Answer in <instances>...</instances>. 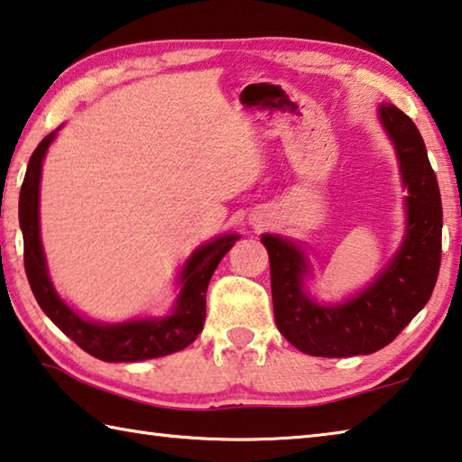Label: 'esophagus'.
I'll return each instance as SVG.
<instances>
[{
    "instance_id": "obj_1",
    "label": "esophagus",
    "mask_w": 462,
    "mask_h": 462,
    "mask_svg": "<svg viewBox=\"0 0 462 462\" xmlns=\"http://www.w3.org/2000/svg\"><path fill=\"white\" fill-rule=\"evenodd\" d=\"M254 226H264V224H263V222H258V224H254Z\"/></svg>"
}]
</instances>
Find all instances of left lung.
Here are the masks:
<instances>
[{"label":"left lung","instance_id":"left-lung-1","mask_svg":"<svg viewBox=\"0 0 462 462\" xmlns=\"http://www.w3.org/2000/svg\"><path fill=\"white\" fill-rule=\"evenodd\" d=\"M398 157L406 189V228L396 254L356 295L325 303L307 291L311 260L300 242L263 234L271 260L273 307L279 331L297 349L317 357L367 356L382 349L429 303L440 268L442 202L424 139L398 106H377Z\"/></svg>","mask_w":462,"mask_h":462}]
</instances>
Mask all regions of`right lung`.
<instances>
[{
  "label": "right lung",
  "mask_w": 462,
  "mask_h": 462,
  "mask_svg": "<svg viewBox=\"0 0 462 462\" xmlns=\"http://www.w3.org/2000/svg\"><path fill=\"white\" fill-rule=\"evenodd\" d=\"M56 131L40 141L26 170L20 191V228L23 234V264L28 282L42 311L66 337H70L92 357L103 362H143L188 347L204 327L206 291L224 254L234 246L238 234H224L198 246L178 274V297L163 317H137L129 321H92L74 311L58 295L48 274L44 246L40 236V180L42 162L56 139Z\"/></svg>",
  "instance_id": "add662e5"
}]
</instances>
